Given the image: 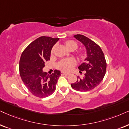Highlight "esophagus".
<instances>
[{
    "instance_id": "1",
    "label": "esophagus",
    "mask_w": 129,
    "mask_h": 129,
    "mask_svg": "<svg viewBox=\"0 0 129 129\" xmlns=\"http://www.w3.org/2000/svg\"><path fill=\"white\" fill-rule=\"evenodd\" d=\"M61 75H69L70 74V73H63V72H61Z\"/></svg>"
}]
</instances>
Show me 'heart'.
Masks as SVG:
<instances>
[{
  "label": "heart",
  "mask_w": 129,
  "mask_h": 129,
  "mask_svg": "<svg viewBox=\"0 0 129 129\" xmlns=\"http://www.w3.org/2000/svg\"><path fill=\"white\" fill-rule=\"evenodd\" d=\"M66 44L68 48L70 49V50H75L77 49L78 45V44L74 41L69 40L66 42ZM56 46L55 45L52 48V51L51 52L53 53L54 52ZM78 55L80 58H84V53L82 51H80L78 53ZM76 65V61L74 58H67V59H63L61 61H60L58 62L57 67L60 70L63 72H68L70 71V70L73 69V68Z\"/></svg>",
  "instance_id": "b5f03b06"
}]
</instances>
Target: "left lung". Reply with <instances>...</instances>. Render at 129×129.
<instances>
[{"label": "left lung", "instance_id": "obj_1", "mask_svg": "<svg viewBox=\"0 0 129 129\" xmlns=\"http://www.w3.org/2000/svg\"><path fill=\"white\" fill-rule=\"evenodd\" d=\"M74 37L84 45L87 56L85 62L78 67L81 74L85 71L83 78L77 77V81L71 86L79 91H88L95 88L104 78L107 67L105 56L100 46L93 41L80 34Z\"/></svg>", "mask_w": 129, "mask_h": 129}]
</instances>
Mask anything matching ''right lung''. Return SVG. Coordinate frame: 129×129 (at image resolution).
Masks as SVG:
<instances>
[{
  "label": "right lung",
  "instance_id": "1",
  "mask_svg": "<svg viewBox=\"0 0 129 129\" xmlns=\"http://www.w3.org/2000/svg\"><path fill=\"white\" fill-rule=\"evenodd\" d=\"M59 39L45 36L39 37L30 43L20 56V77L28 90L36 97H48L55 90L61 72L55 70L48 75L42 69L50 60L51 49Z\"/></svg>",
  "mask_w": 129,
  "mask_h": 129
}]
</instances>
